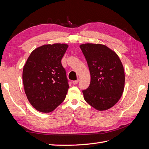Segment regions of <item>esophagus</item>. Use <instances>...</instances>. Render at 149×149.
Returning a JSON list of instances; mask_svg holds the SVG:
<instances>
[{"label": "esophagus", "instance_id": "esophagus-1", "mask_svg": "<svg viewBox=\"0 0 149 149\" xmlns=\"http://www.w3.org/2000/svg\"><path fill=\"white\" fill-rule=\"evenodd\" d=\"M78 82H79L78 79L77 80H75V81H73V84H77L78 83Z\"/></svg>", "mask_w": 149, "mask_h": 149}]
</instances>
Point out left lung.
Segmentation results:
<instances>
[{"label":"left lung","mask_w":149,"mask_h":149,"mask_svg":"<svg viewBox=\"0 0 149 149\" xmlns=\"http://www.w3.org/2000/svg\"><path fill=\"white\" fill-rule=\"evenodd\" d=\"M80 48L91 76L89 87L83 90L84 99L97 110L108 109L120 100L124 89L122 63L113 50L102 44H82Z\"/></svg>","instance_id":"obj_1"}]
</instances>
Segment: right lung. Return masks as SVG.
I'll list each match as a JSON object with an SVG mask.
<instances>
[{"label": "right lung", "instance_id": "1", "mask_svg": "<svg viewBox=\"0 0 149 149\" xmlns=\"http://www.w3.org/2000/svg\"><path fill=\"white\" fill-rule=\"evenodd\" d=\"M68 47L54 43L38 47L24 66L25 93L31 105L40 112L52 111L65 99L69 85L61 59Z\"/></svg>", "mask_w": 149, "mask_h": 149}]
</instances>
